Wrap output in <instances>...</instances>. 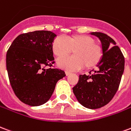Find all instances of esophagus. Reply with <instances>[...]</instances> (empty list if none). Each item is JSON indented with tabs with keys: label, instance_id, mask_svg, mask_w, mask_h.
I'll return each mask as SVG.
<instances>
[{
	"label": "esophagus",
	"instance_id": "34e87169",
	"mask_svg": "<svg viewBox=\"0 0 131 131\" xmlns=\"http://www.w3.org/2000/svg\"><path fill=\"white\" fill-rule=\"evenodd\" d=\"M71 74V72H69V71H66V75H69Z\"/></svg>",
	"mask_w": 131,
	"mask_h": 131
}]
</instances>
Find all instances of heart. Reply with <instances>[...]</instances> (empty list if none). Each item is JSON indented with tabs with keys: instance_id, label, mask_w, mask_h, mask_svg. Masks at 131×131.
I'll use <instances>...</instances> for the list:
<instances>
[{
	"instance_id": "obj_1",
	"label": "heart",
	"mask_w": 131,
	"mask_h": 131,
	"mask_svg": "<svg viewBox=\"0 0 131 131\" xmlns=\"http://www.w3.org/2000/svg\"><path fill=\"white\" fill-rule=\"evenodd\" d=\"M51 49L57 57L67 56L72 50L74 55L57 60V65L68 71L78 70L84 66L88 69L93 68L101 61L103 56L102 47L95 43L93 38L85 35H75L66 38L58 36L53 40Z\"/></svg>"
}]
</instances>
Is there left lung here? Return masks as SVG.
Here are the masks:
<instances>
[{"label": "left lung", "mask_w": 131, "mask_h": 131, "mask_svg": "<svg viewBox=\"0 0 131 131\" xmlns=\"http://www.w3.org/2000/svg\"><path fill=\"white\" fill-rule=\"evenodd\" d=\"M91 34L100 39L103 57L96 70L87 75L79 76L72 90L81 105L89 109H98L108 103L116 93L124 70L125 60L112 38L101 32Z\"/></svg>", "instance_id": "left-lung-1"}]
</instances>
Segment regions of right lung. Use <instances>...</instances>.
I'll return each mask as SVG.
<instances>
[{"label":"right lung","mask_w":131,"mask_h":131,"mask_svg":"<svg viewBox=\"0 0 131 131\" xmlns=\"http://www.w3.org/2000/svg\"><path fill=\"white\" fill-rule=\"evenodd\" d=\"M56 35L48 30L23 33L15 38L7 51L6 67L15 95L30 106L43 105L54 92L57 82L66 76L53 68L51 49ZM50 67L46 69L45 67Z\"/></svg>","instance_id":"right-lung-1"}]
</instances>
